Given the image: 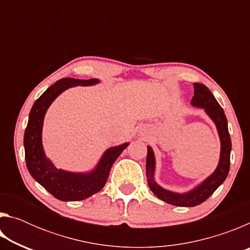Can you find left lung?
I'll return each instance as SVG.
<instances>
[{
    "mask_svg": "<svg viewBox=\"0 0 250 250\" xmlns=\"http://www.w3.org/2000/svg\"><path fill=\"white\" fill-rule=\"evenodd\" d=\"M191 104L194 107L204 109L208 117L216 125L219 139H221V156H219V162L216 170L192 191L180 194L161 188L154 181L155 159L151 146H147L146 166L147 184H149L151 191L154 193V195L171 205L184 207L196 206L205 202L211 194L216 191L218 186L226 180L230 166L231 141L229 132H228L227 119L223 108L219 105L208 88L205 84L198 83H194V96L191 100Z\"/></svg>",
    "mask_w": 250,
    "mask_h": 250,
    "instance_id": "left-lung-1",
    "label": "left lung"
}]
</instances>
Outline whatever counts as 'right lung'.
<instances>
[{"instance_id":"1","label":"right lung","mask_w":250,"mask_h":250,"mask_svg":"<svg viewBox=\"0 0 250 250\" xmlns=\"http://www.w3.org/2000/svg\"><path fill=\"white\" fill-rule=\"evenodd\" d=\"M96 78L83 80L62 78L52 84L33 104L28 124L24 133V147L26 167L34 179L57 200L64 202L82 201L94 195L104 188L110 170L118 156L129 143L110 147L104 152L97 167L89 173H74L57 168L46 158L42 145V130L45 113L50 104L62 91L74 86H91L98 83Z\"/></svg>"}]
</instances>
